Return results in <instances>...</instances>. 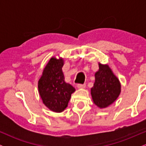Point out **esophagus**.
<instances>
[{"mask_svg": "<svg viewBox=\"0 0 146 146\" xmlns=\"http://www.w3.org/2000/svg\"><path fill=\"white\" fill-rule=\"evenodd\" d=\"M78 88H84L85 87H86V85L85 84H78V86H77Z\"/></svg>", "mask_w": 146, "mask_h": 146, "instance_id": "obj_1", "label": "esophagus"}]
</instances>
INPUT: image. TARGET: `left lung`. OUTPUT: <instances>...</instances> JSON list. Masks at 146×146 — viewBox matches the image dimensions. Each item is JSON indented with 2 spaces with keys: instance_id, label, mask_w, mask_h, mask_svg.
Returning a JSON list of instances; mask_svg holds the SVG:
<instances>
[{
  "instance_id": "left-lung-1",
  "label": "left lung",
  "mask_w": 146,
  "mask_h": 146,
  "mask_svg": "<svg viewBox=\"0 0 146 146\" xmlns=\"http://www.w3.org/2000/svg\"><path fill=\"white\" fill-rule=\"evenodd\" d=\"M95 83L90 89L93 103L100 108L109 106L121 93V84L107 64L99 63V70L95 73Z\"/></svg>"
}]
</instances>
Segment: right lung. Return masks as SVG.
Segmentation results:
<instances>
[{
  "instance_id": "add662e5",
  "label": "right lung",
  "mask_w": 146,
  "mask_h": 146,
  "mask_svg": "<svg viewBox=\"0 0 146 146\" xmlns=\"http://www.w3.org/2000/svg\"><path fill=\"white\" fill-rule=\"evenodd\" d=\"M62 58L52 57L38 81V92L43 104L51 111L61 113L68 106L75 88L64 81Z\"/></svg>"
}]
</instances>
